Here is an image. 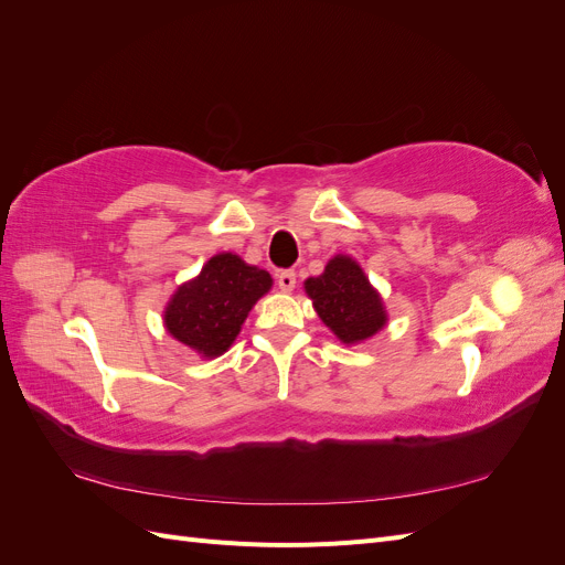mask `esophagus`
Listing matches in <instances>:
<instances>
[{
  "label": "esophagus",
  "instance_id": "esophagus-1",
  "mask_svg": "<svg viewBox=\"0 0 565 565\" xmlns=\"http://www.w3.org/2000/svg\"><path fill=\"white\" fill-rule=\"evenodd\" d=\"M297 285V273L295 270H280L278 273V287L282 289V292H292Z\"/></svg>",
  "mask_w": 565,
  "mask_h": 565
}]
</instances>
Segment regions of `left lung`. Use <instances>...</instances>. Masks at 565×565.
Segmentation results:
<instances>
[{"label": "left lung", "mask_w": 565, "mask_h": 565, "mask_svg": "<svg viewBox=\"0 0 565 565\" xmlns=\"http://www.w3.org/2000/svg\"><path fill=\"white\" fill-rule=\"evenodd\" d=\"M320 320L344 344H358L377 334L386 324V311L377 289L351 256L337 254L324 273L303 282Z\"/></svg>", "instance_id": "left-lung-1"}]
</instances>
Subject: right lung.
<instances>
[{"label":"right lung","instance_id":"1","mask_svg":"<svg viewBox=\"0 0 565 565\" xmlns=\"http://www.w3.org/2000/svg\"><path fill=\"white\" fill-rule=\"evenodd\" d=\"M273 280L268 270L245 264L241 256L224 252L202 266L200 276L183 282L164 309L167 332L202 358L226 353L252 306Z\"/></svg>","mask_w":565,"mask_h":565}]
</instances>
